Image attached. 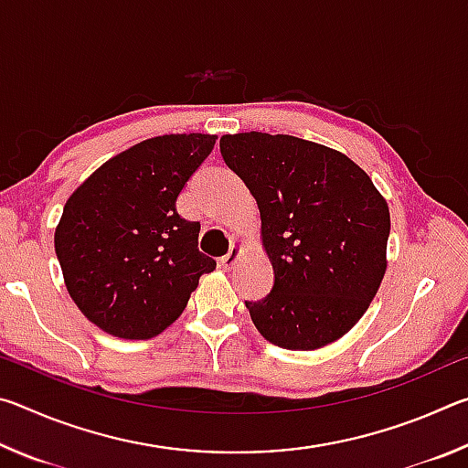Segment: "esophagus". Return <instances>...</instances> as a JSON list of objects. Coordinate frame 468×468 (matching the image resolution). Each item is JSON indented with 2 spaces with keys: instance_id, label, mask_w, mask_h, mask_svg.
<instances>
[{
  "instance_id": "1",
  "label": "esophagus",
  "mask_w": 468,
  "mask_h": 468,
  "mask_svg": "<svg viewBox=\"0 0 468 468\" xmlns=\"http://www.w3.org/2000/svg\"><path fill=\"white\" fill-rule=\"evenodd\" d=\"M241 256V248H237V245H231V250H229L223 258H220V266L225 268V271H231V268L237 264V260Z\"/></svg>"
}]
</instances>
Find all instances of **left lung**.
<instances>
[{
  "label": "left lung",
  "mask_w": 468,
  "mask_h": 468,
  "mask_svg": "<svg viewBox=\"0 0 468 468\" xmlns=\"http://www.w3.org/2000/svg\"><path fill=\"white\" fill-rule=\"evenodd\" d=\"M220 154L256 197L272 291L245 301L272 345L314 351L335 343L376 297L386 272L390 212L359 165L284 133H227Z\"/></svg>",
  "instance_id": "1"
}]
</instances>
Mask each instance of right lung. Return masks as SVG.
<instances>
[{
	"label": "right lung",
	"mask_w": 468,
	"mask_h": 468,
	"mask_svg": "<svg viewBox=\"0 0 468 468\" xmlns=\"http://www.w3.org/2000/svg\"><path fill=\"white\" fill-rule=\"evenodd\" d=\"M210 133L140 142L68 197L55 229L69 297L107 335L140 340L171 326L217 262L197 250L200 223L177 196L215 148Z\"/></svg>",
	"instance_id": "1"
}]
</instances>
